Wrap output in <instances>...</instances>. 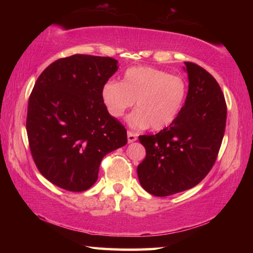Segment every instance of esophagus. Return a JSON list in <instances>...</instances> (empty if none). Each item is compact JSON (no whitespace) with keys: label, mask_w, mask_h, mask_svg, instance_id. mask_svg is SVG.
<instances>
[{"label":"esophagus","mask_w":253,"mask_h":253,"mask_svg":"<svg viewBox=\"0 0 253 253\" xmlns=\"http://www.w3.org/2000/svg\"><path fill=\"white\" fill-rule=\"evenodd\" d=\"M127 139H128V143H134L137 140V135L135 134V132L128 130L127 131Z\"/></svg>","instance_id":"34e87169"}]
</instances>
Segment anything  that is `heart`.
Returning a JSON list of instances; mask_svg holds the SVG:
<instances>
[{"instance_id":"1","label":"heart","mask_w":253,"mask_h":253,"mask_svg":"<svg viewBox=\"0 0 253 253\" xmlns=\"http://www.w3.org/2000/svg\"><path fill=\"white\" fill-rule=\"evenodd\" d=\"M187 84L182 77L153 67H132L123 83L109 80L101 91L102 102L111 117H122L135 104L128 123L134 128L163 130L173 125L185 104Z\"/></svg>"}]
</instances>
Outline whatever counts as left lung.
<instances>
[{"label": "left lung", "mask_w": 253, "mask_h": 253, "mask_svg": "<svg viewBox=\"0 0 253 253\" xmlns=\"http://www.w3.org/2000/svg\"><path fill=\"white\" fill-rule=\"evenodd\" d=\"M188 92L173 125L139 136L146 157L137 168L145 191L169 196L192 188L213 168L224 136L226 104L217 81L193 62H184Z\"/></svg>", "instance_id": "left-lung-1"}]
</instances>
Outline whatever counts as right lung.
<instances>
[{
    "mask_svg": "<svg viewBox=\"0 0 253 253\" xmlns=\"http://www.w3.org/2000/svg\"><path fill=\"white\" fill-rule=\"evenodd\" d=\"M117 63L113 58L88 54L55 60L30 95L31 155L40 173L63 190L90 188L104 156L127 144V130L108 114L101 97Z\"/></svg>",
    "mask_w": 253,
    "mask_h": 253,
    "instance_id": "obj_1",
    "label": "right lung"
}]
</instances>
